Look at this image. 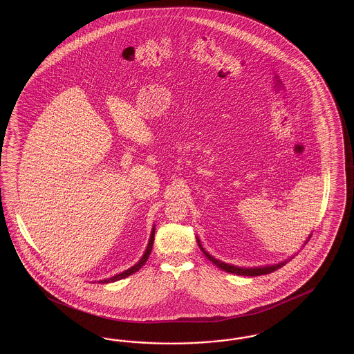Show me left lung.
Masks as SVG:
<instances>
[{
	"mask_svg": "<svg viewBox=\"0 0 354 354\" xmlns=\"http://www.w3.org/2000/svg\"><path fill=\"white\" fill-rule=\"evenodd\" d=\"M308 241V240H306ZM198 244H199V247H201V250H202L203 253L205 254V257L209 260V261H212L216 267H219L220 270H225V272H228V273H235V274H240V276H261V274H268L270 272H274V270H279V268H281L283 266H286V261H281V263H279V264H274V266H267V267H254V268H241V267H235V266H231V264H227V263H223V261H220L218 259H215L214 256H211L209 253L205 252L204 251V248L202 247V244H201V240L198 239ZM290 260V259H289Z\"/></svg>",
	"mask_w": 354,
	"mask_h": 354,
	"instance_id": "8db88e82",
	"label": "left lung"
}]
</instances>
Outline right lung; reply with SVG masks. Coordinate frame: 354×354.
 <instances>
[{"mask_svg":"<svg viewBox=\"0 0 354 354\" xmlns=\"http://www.w3.org/2000/svg\"><path fill=\"white\" fill-rule=\"evenodd\" d=\"M153 227H155V225H153ZM153 235H155V228H152L151 236H150V240H149V244H147L146 251L143 253L142 259L135 264L134 267H131V268H129V270H126L124 272L119 273V274H115V276H113V277H109V279H104V280H100L98 283H100V284L114 283V281L122 280V279H124V277H127V276H130V274H133L135 272H138V270H140V268L145 266V263L147 261V259H149V256H150V253H151L152 244H153Z\"/></svg>","mask_w":354,"mask_h":354,"instance_id":"add662e5","label":"right lung"}]
</instances>
